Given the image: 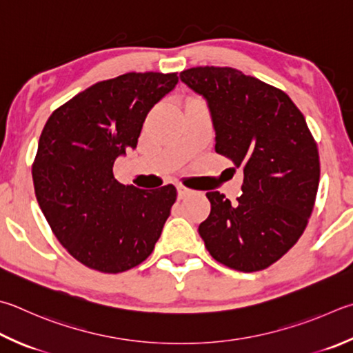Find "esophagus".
Instances as JSON below:
<instances>
[{
  "label": "esophagus",
  "mask_w": 353,
  "mask_h": 353,
  "mask_svg": "<svg viewBox=\"0 0 353 353\" xmlns=\"http://www.w3.org/2000/svg\"><path fill=\"white\" fill-rule=\"evenodd\" d=\"M191 193H193V191L188 190V188H185V187H182V185H179V187H177V197H179V199L187 197V196L191 194Z\"/></svg>",
  "instance_id": "1"
}]
</instances>
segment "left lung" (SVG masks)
I'll return each instance as SVG.
<instances>
[{"mask_svg": "<svg viewBox=\"0 0 353 353\" xmlns=\"http://www.w3.org/2000/svg\"><path fill=\"white\" fill-rule=\"evenodd\" d=\"M181 81L207 101L217 154L243 170L236 203L207 193L199 234L223 265L267 268L296 243L315 205L319 156L304 115L285 92L233 68H191Z\"/></svg>", "mask_w": 353, "mask_h": 353, "instance_id": "obj_1", "label": "left lung"}]
</instances>
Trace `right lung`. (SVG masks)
I'll return each mask as SVG.
<instances>
[{
    "label": "right lung",
    "mask_w": 353,
    "mask_h": 353,
    "mask_svg": "<svg viewBox=\"0 0 353 353\" xmlns=\"http://www.w3.org/2000/svg\"><path fill=\"white\" fill-rule=\"evenodd\" d=\"M177 81V74L128 72L95 83L44 125L32 168L35 196L55 238L83 265L121 273L154 250L176 188L123 185L112 168L137 148L146 115Z\"/></svg>",
    "instance_id": "right-lung-1"
}]
</instances>
